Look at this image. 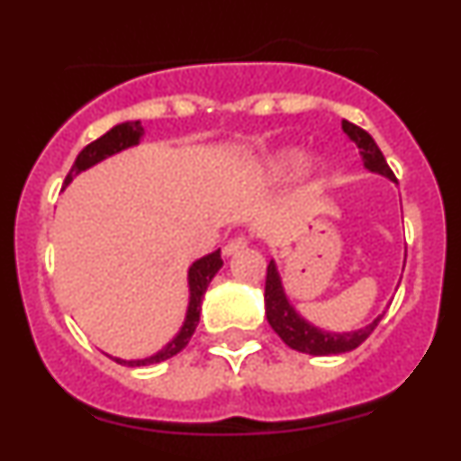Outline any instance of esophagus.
<instances>
[{
  "label": "esophagus",
  "instance_id": "34e87169",
  "mask_svg": "<svg viewBox=\"0 0 461 461\" xmlns=\"http://www.w3.org/2000/svg\"><path fill=\"white\" fill-rule=\"evenodd\" d=\"M248 245H249V240L245 239V236H236V239H231L230 243H227L225 248H222V254H225V257H234V254L243 252V249L248 248Z\"/></svg>",
  "mask_w": 461,
  "mask_h": 461
}]
</instances>
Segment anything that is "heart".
I'll use <instances>...</instances> for the list:
<instances>
[{
  "label": "heart",
  "mask_w": 461,
  "mask_h": 461,
  "mask_svg": "<svg viewBox=\"0 0 461 461\" xmlns=\"http://www.w3.org/2000/svg\"><path fill=\"white\" fill-rule=\"evenodd\" d=\"M299 162V153L296 151H290V153H283V156H278L276 160H274V174L278 176H285L287 171L294 169V165Z\"/></svg>",
  "instance_id": "heart-1"
}]
</instances>
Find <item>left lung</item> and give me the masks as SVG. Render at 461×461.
<instances>
[{"mask_svg":"<svg viewBox=\"0 0 461 461\" xmlns=\"http://www.w3.org/2000/svg\"><path fill=\"white\" fill-rule=\"evenodd\" d=\"M341 127L343 131L348 133V138L355 140L357 147H359L364 165L368 167L370 171L388 176L390 180H397L394 178L393 169L388 167V162H385L384 153L376 147V142L373 140V136H370L368 131H364V129L357 127V124L348 122V120H343ZM265 314H267V321L269 325H272L274 332H276L292 350H299L314 357L341 355V352L355 350V348H359L361 343L375 332L376 323L384 317V314H381L379 319H375L373 323L366 325L364 330H357V332H321L314 325L305 323V321L294 312L290 301L285 299L281 276H278L274 260H269L267 276H265Z\"/></svg>","mask_w":461,"mask_h":461,"instance_id":"obj_1","label":"left lung"}]
</instances>
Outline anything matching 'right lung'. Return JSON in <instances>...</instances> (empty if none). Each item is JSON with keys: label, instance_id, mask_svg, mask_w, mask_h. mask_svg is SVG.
<instances>
[{"label": "right lung", "instance_id": "right-lung-1", "mask_svg": "<svg viewBox=\"0 0 461 461\" xmlns=\"http://www.w3.org/2000/svg\"><path fill=\"white\" fill-rule=\"evenodd\" d=\"M142 133H144L142 124L138 122V120H133V122L118 124V127H113L111 131H106L104 136H100L97 140L86 144V147L80 151V156L76 158V162H73V167H71V171H68L64 185L71 183L73 176H77L80 171L88 169V167H93L95 162L104 160L106 156H113V153L122 151V149L138 144V140L142 138ZM221 265H222L221 249H216V252L207 254V257L196 260V263L189 267V294H192V296H189L187 319H185V325H183V330L178 332V337H176L174 341L169 343V346L162 348L158 355L149 357V359H138V361L113 359V361H118V364H122V366H131V368H138V366L160 364V361H165V359H169V357L178 355V352L183 350V348L189 343V339H192L194 330H196V325H198V321H201L203 296H204V292H207L212 278L216 276V272L221 269Z\"/></svg>", "mask_w": 461, "mask_h": 461}]
</instances>
